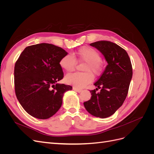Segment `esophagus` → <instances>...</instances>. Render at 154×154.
Masks as SVG:
<instances>
[{
  "mask_svg": "<svg viewBox=\"0 0 154 154\" xmlns=\"http://www.w3.org/2000/svg\"><path fill=\"white\" fill-rule=\"evenodd\" d=\"M72 89H73L74 91H76V92H81L82 91V89H79V88H77L74 87L72 88Z\"/></svg>",
  "mask_w": 154,
  "mask_h": 154,
  "instance_id": "34e87169",
  "label": "esophagus"
}]
</instances>
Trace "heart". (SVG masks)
Here are the masks:
<instances>
[{
    "label": "heart",
    "mask_w": 154,
    "mask_h": 154,
    "mask_svg": "<svg viewBox=\"0 0 154 154\" xmlns=\"http://www.w3.org/2000/svg\"><path fill=\"white\" fill-rule=\"evenodd\" d=\"M76 60L85 63L83 67L85 72L67 74L65 78V82L77 88H82L92 82L94 80L92 73L96 76L101 74L103 69L101 56L95 49L85 46L78 49L74 56L68 54L63 57L60 60V66L66 72H72L76 67Z\"/></svg>",
    "instance_id": "heart-1"
}]
</instances>
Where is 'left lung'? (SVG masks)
Masks as SVG:
<instances>
[{"label":"left lung","instance_id":"1","mask_svg":"<svg viewBox=\"0 0 154 154\" xmlns=\"http://www.w3.org/2000/svg\"><path fill=\"white\" fill-rule=\"evenodd\" d=\"M103 54L108 63L105 71L90 91L91 98L83 103L91 115L106 118L114 114L127 97L132 77V66L124 49L110 41L101 40L90 44ZM98 88L101 90L96 93Z\"/></svg>","mask_w":154,"mask_h":154}]
</instances>
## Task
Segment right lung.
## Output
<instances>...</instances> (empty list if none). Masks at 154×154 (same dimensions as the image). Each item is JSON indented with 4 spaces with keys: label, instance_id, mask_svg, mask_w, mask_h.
<instances>
[{
    "label": "right lung",
    "instance_id": "add662e5",
    "mask_svg": "<svg viewBox=\"0 0 154 154\" xmlns=\"http://www.w3.org/2000/svg\"><path fill=\"white\" fill-rule=\"evenodd\" d=\"M67 53L62 48L42 43L24 49L15 65L14 83L17 99L27 113L46 119L57 112L71 85L59 84L63 78L60 60Z\"/></svg>",
    "mask_w": 154,
    "mask_h": 154
}]
</instances>
